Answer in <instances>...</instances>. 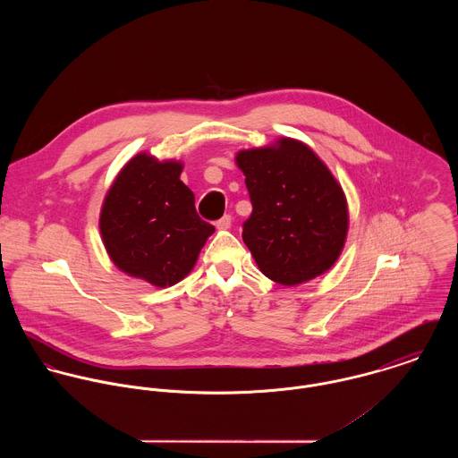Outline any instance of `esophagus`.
I'll return each mask as SVG.
<instances>
[{"label":"esophagus","instance_id":"obj_1","mask_svg":"<svg viewBox=\"0 0 458 458\" xmlns=\"http://www.w3.org/2000/svg\"><path fill=\"white\" fill-rule=\"evenodd\" d=\"M231 222H233V218H231V215H224L220 220H216V229H229L231 227Z\"/></svg>","mask_w":458,"mask_h":458}]
</instances>
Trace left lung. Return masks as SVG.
<instances>
[{"label": "left lung", "mask_w": 458, "mask_h": 458, "mask_svg": "<svg viewBox=\"0 0 458 458\" xmlns=\"http://www.w3.org/2000/svg\"><path fill=\"white\" fill-rule=\"evenodd\" d=\"M245 174L252 215L243 242L262 273L296 285L325 273L338 259L347 234V202L327 165L303 142L236 155Z\"/></svg>", "instance_id": "left-lung-1"}]
</instances>
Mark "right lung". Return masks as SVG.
<instances>
[{"label":"right lung","instance_id":"right-lung-1","mask_svg":"<svg viewBox=\"0 0 458 458\" xmlns=\"http://www.w3.org/2000/svg\"><path fill=\"white\" fill-rule=\"evenodd\" d=\"M182 169L180 162L140 153L122 169L102 206L100 233L113 262L157 287L185 278L215 231L197 215Z\"/></svg>","mask_w":458,"mask_h":458}]
</instances>
